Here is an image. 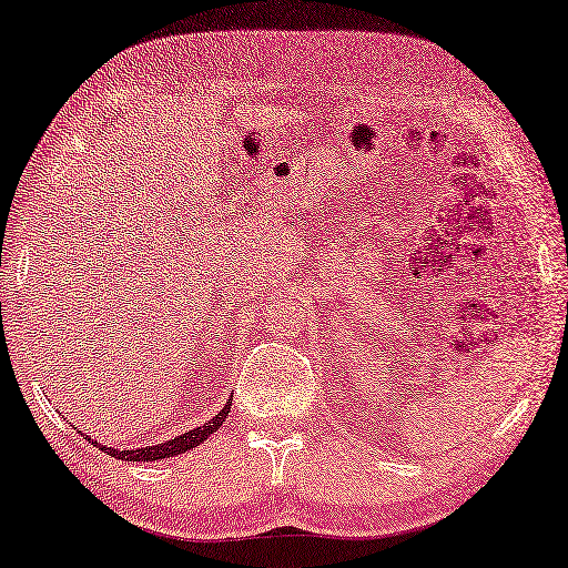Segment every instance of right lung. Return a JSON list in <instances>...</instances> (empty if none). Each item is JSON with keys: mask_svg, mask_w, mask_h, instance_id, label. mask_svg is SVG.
I'll use <instances>...</instances> for the list:
<instances>
[{"mask_svg": "<svg viewBox=\"0 0 568 568\" xmlns=\"http://www.w3.org/2000/svg\"><path fill=\"white\" fill-rule=\"evenodd\" d=\"M231 399H233V397H231ZM229 412H231V403H226L224 409H219V414H214V417H212L210 422H206V424H202V426H197V428H192V432L180 434V436H175V438H171V440H165V444L146 446V448L120 450V448L101 446V440H93L91 436H87V438H89V444L99 446L101 450H105L108 455H113V458H118V460H128V463H154V460H163V458H173V455H180V453L192 450V448H197L200 444H204V440L210 438L214 432H219V426L229 419Z\"/></svg>", "mask_w": 568, "mask_h": 568, "instance_id": "add662e5", "label": "right lung"}]
</instances>
